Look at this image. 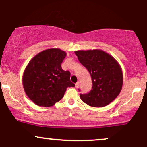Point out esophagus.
<instances>
[{"label":"esophagus","mask_w":147,"mask_h":147,"mask_svg":"<svg viewBox=\"0 0 147 147\" xmlns=\"http://www.w3.org/2000/svg\"><path fill=\"white\" fill-rule=\"evenodd\" d=\"M79 85H80V83H79V82H78L77 83H76V84H75V87H76V88H78Z\"/></svg>","instance_id":"obj_1"}]
</instances>
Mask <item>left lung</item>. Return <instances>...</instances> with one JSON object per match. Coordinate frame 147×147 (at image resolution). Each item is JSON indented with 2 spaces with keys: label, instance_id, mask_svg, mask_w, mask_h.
I'll list each match as a JSON object with an SVG mask.
<instances>
[{
  "label": "left lung",
  "instance_id": "left-lung-1",
  "mask_svg": "<svg viewBox=\"0 0 147 147\" xmlns=\"http://www.w3.org/2000/svg\"><path fill=\"white\" fill-rule=\"evenodd\" d=\"M75 54L89 71L93 83L90 92L80 94V99L93 107H102L110 104L118 97L123 84L120 64L100 49L79 50L75 51Z\"/></svg>",
  "mask_w": 147,
  "mask_h": 147
}]
</instances>
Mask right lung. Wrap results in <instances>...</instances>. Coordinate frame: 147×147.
I'll use <instances>...</instances> for the list:
<instances>
[{"label": "right lung", "mask_w": 147, "mask_h": 147, "mask_svg": "<svg viewBox=\"0 0 147 147\" xmlns=\"http://www.w3.org/2000/svg\"><path fill=\"white\" fill-rule=\"evenodd\" d=\"M67 53L51 48L36 54L29 61L22 76V85L29 99L40 107H51L63 98L67 87H74L70 72L61 64Z\"/></svg>", "instance_id": "right-lung-1"}]
</instances>
